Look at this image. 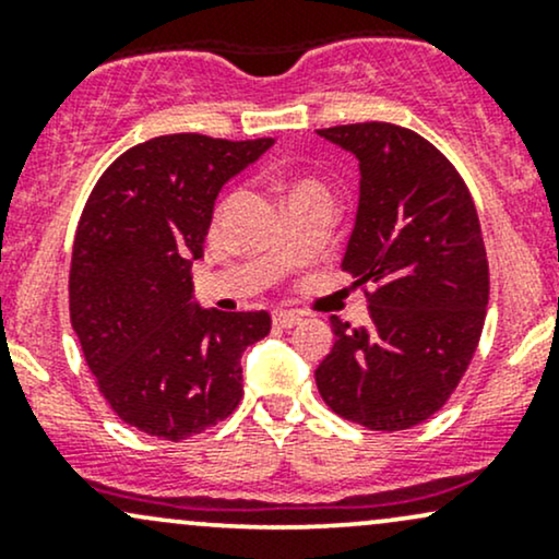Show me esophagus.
<instances>
[{"label": "esophagus", "instance_id": "34e87169", "mask_svg": "<svg viewBox=\"0 0 559 559\" xmlns=\"http://www.w3.org/2000/svg\"><path fill=\"white\" fill-rule=\"evenodd\" d=\"M301 320L299 312H292V310H275L273 312V325L275 329H294Z\"/></svg>", "mask_w": 559, "mask_h": 559}]
</instances>
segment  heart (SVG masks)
<instances>
[{
    "mask_svg": "<svg viewBox=\"0 0 559 559\" xmlns=\"http://www.w3.org/2000/svg\"><path fill=\"white\" fill-rule=\"evenodd\" d=\"M301 186H307V183H301Z\"/></svg>",
    "mask_w": 559,
    "mask_h": 559,
    "instance_id": "obj_1",
    "label": "heart"
}]
</instances>
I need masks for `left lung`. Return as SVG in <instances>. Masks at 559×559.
Returning <instances> with one entry per match:
<instances>
[{"label":"left lung","instance_id":"8db88e82","mask_svg":"<svg viewBox=\"0 0 559 559\" xmlns=\"http://www.w3.org/2000/svg\"><path fill=\"white\" fill-rule=\"evenodd\" d=\"M320 136L360 159V207L342 260L370 320L331 318L318 365L323 402L370 431H404L444 407L473 360L489 262L476 204L454 165L409 128L352 123Z\"/></svg>","mask_w":559,"mask_h":559}]
</instances>
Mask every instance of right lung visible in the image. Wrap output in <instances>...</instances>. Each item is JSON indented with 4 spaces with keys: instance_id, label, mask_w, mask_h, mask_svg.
<instances>
[{
    "instance_id": "obj_1",
    "label": "right lung",
    "mask_w": 559,
    "mask_h": 559,
    "mask_svg": "<svg viewBox=\"0 0 559 559\" xmlns=\"http://www.w3.org/2000/svg\"><path fill=\"white\" fill-rule=\"evenodd\" d=\"M273 139L170 133L131 146L86 199L70 260V323L88 370L120 420L181 441L239 407L241 355L271 316L194 305L223 183Z\"/></svg>"
}]
</instances>
